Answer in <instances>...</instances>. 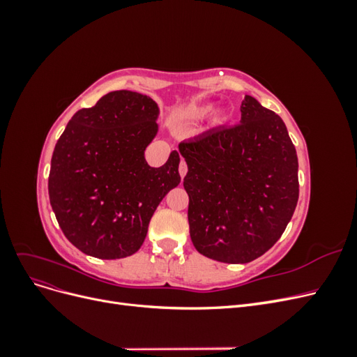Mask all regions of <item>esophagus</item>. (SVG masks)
I'll return each mask as SVG.
<instances>
[{"instance_id": "obj_1", "label": "esophagus", "mask_w": 357, "mask_h": 357, "mask_svg": "<svg viewBox=\"0 0 357 357\" xmlns=\"http://www.w3.org/2000/svg\"><path fill=\"white\" fill-rule=\"evenodd\" d=\"M178 172H180V177L183 178L186 176V172H188V165H186V162L185 160H180V165H178Z\"/></svg>"}]
</instances>
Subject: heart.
<instances>
[{"label":"heart","instance_id":"obj_1","mask_svg":"<svg viewBox=\"0 0 357 357\" xmlns=\"http://www.w3.org/2000/svg\"><path fill=\"white\" fill-rule=\"evenodd\" d=\"M211 107L210 105H205V107H199V109H195L192 112V114H193V117H204V116H207V114H210L211 113Z\"/></svg>","mask_w":357,"mask_h":357}]
</instances>
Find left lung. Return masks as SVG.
<instances>
[{"instance_id":"obj_1","label":"left lung","mask_w":357,"mask_h":357,"mask_svg":"<svg viewBox=\"0 0 357 357\" xmlns=\"http://www.w3.org/2000/svg\"><path fill=\"white\" fill-rule=\"evenodd\" d=\"M188 164L190 240L225 264H247L283 235L299 198L298 156L282 117L253 96L241 123L178 144Z\"/></svg>"}]
</instances>
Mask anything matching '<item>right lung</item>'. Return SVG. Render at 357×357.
Wrapping results in <instances>:
<instances>
[{
  "instance_id": "add662e5",
  "label": "right lung",
  "mask_w": 357,
  "mask_h": 357,
  "mask_svg": "<svg viewBox=\"0 0 357 357\" xmlns=\"http://www.w3.org/2000/svg\"><path fill=\"white\" fill-rule=\"evenodd\" d=\"M158 114L149 96L114 91L75 113L59 137L49 174L50 205L63 235L84 255H134L159 202L178 186L177 150L159 168L144 158Z\"/></svg>"
}]
</instances>
